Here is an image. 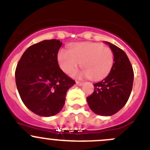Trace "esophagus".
I'll list each match as a JSON object with an SVG mask.
<instances>
[{
	"instance_id": "obj_1",
	"label": "esophagus",
	"mask_w": 150,
	"mask_h": 150,
	"mask_svg": "<svg viewBox=\"0 0 150 150\" xmlns=\"http://www.w3.org/2000/svg\"><path fill=\"white\" fill-rule=\"evenodd\" d=\"M76 85H79V86H82V85H83V82H79V81H76Z\"/></svg>"
}]
</instances>
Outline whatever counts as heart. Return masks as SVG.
Returning a JSON list of instances; mask_svg holds the SVG:
<instances>
[{
  "instance_id": "heart-1",
  "label": "heart",
  "mask_w": 150,
  "mask_h": 150,
  "mask_svg": "<svg viewBox=\"0 0 150 150\" xmlns=\"http://www.w3.org/2000/svg\"><path fill=\"white\" fill-rule=\"evenodd\" d=\"M59 67L69 74L81 62L83 69L77 76H86L92 80L106 77L114 63L113 52L110 48L98 42H79L70 47L69 51L61 49L57 55Z\"/></svg>"
}]
</instances>
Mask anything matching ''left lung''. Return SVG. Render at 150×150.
I'll return each instance as SVG.
<instances>
[{"instance_id": "8db88e82", "label": "left lung", "mask_w": 150, "mask_h": 150, "mask_svg": "<svg viewBox=\"0 0 150 150\" xmlns=\"http://www.w3.org/2000/svg\"><path fill=\"white\" fill-rule=\"evenodd\" d=\"M105 42L113 52V65L105 79L93 84V93L87 97V101L96 114L109 116L120 110L129 99L134 72L126 53L110 42Z\"/></svg>"}]
</instances>
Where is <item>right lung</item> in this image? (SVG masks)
Wrapping results in <instances>:
<instances>
[{"label": "right lung", "mask_w": 150, "mask_h": 150, "mask_svg": "<svg viewBox=\"0 0 150 150\" xmlns=\"http://www.w3.org/2000/svg\"><path fill=\"white\" fill-rule=\"evenodd\" d=\"M62 42L46 40L28 47L15 70L17 88L24 105L40 116H51L65 105L68 90L76 83L62 71L57 54Z\"/></svg>", "instance_id": "right-lung-1"}]
</instances>
